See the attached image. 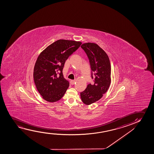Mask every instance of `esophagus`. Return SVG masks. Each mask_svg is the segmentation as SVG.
Returning <instances> with one entry per match:
<instances>
[{
  "mask_svg": "<svg viewBox=\"0 0 154 154\" xmlns=\"http://www.w3.org/2000/svg\"><path fill=\"white\" fill-rule=\"evenodd\" d=\"M75 82H76V80H70V83L72 85L75 84Z\"/></svg>",
  "mask_w": 154,
  "mask_h": 154,
  "instance_id": "34e87169",
  "label": "esophagus"
}]
</instances>
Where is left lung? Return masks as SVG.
Returning <instances> with one entry per match:
<instances>
[{"mask_svg":"<svg viewBox=\"0 0 154 154\" xmlns=\"http://www.w3.org/2000/svg\"><path fill=\"white\" fill-rule=\"evenodd\" d=\"M88 58L93 84H88L80 93L82 102L90 105L98 101L109 87L111 67L107 54L95 43H85L81 46Z\"/></svg>","mask_w":154,"mask_h":154,"instance_id":"1","label":"left lung"}]
</instances>
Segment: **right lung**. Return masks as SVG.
Masks as SVG:
<instances>
[{"label": "right lung", "instance_id": "add662e5", "mask_svg": "<svg viewBox=\"0 0 154 154\" xmlns=\"http://www.w3.org/2000/svg\"><path fill=\"white\" fill-rule=\"evenodd\" d=\"M81 44L79 42L60 39L39 55L34 67V82L45 100L55 102L63 97L69 86L63 73L64 65Z\"/></svg>", "mask_w": 154, "mask_h": 154}]
</instances>
